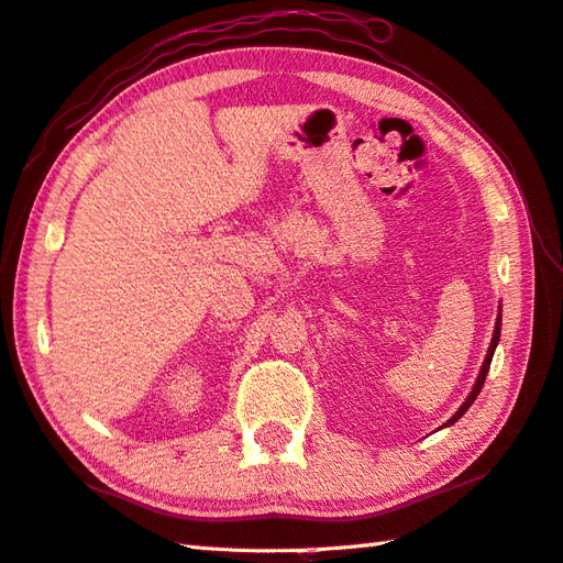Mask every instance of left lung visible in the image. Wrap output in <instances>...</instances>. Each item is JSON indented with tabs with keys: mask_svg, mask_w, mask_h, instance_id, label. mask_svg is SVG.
<instances>
[{
	"mask_svg": "<svg viewBox=\"0 0 563 563\" xmlns=\"http://www.w3.org/2000/svg\"><path fill=\"white\" fill-rule=\"evenodd\" d=\"M498 339H500V312H498V317H496V329H494V339H492V345H488V353H486V361H484V365H482V373H479V377H476V385H474V389H472V394L470 397H466V401L460 406V411L454 413L450 421L445 423V426H450V423H454L457 421V418H462L464 416V411L470 409V406L474 404V399H476V394L482 391V387H484V379H486V373H488V367H492V357H494V351H496V345H498Z\"/></svg>",
	"mask_w": 563,
	"mask_h": 563,
	"instance_id": "1",
	"label": "left lung"
}]
</instances>
